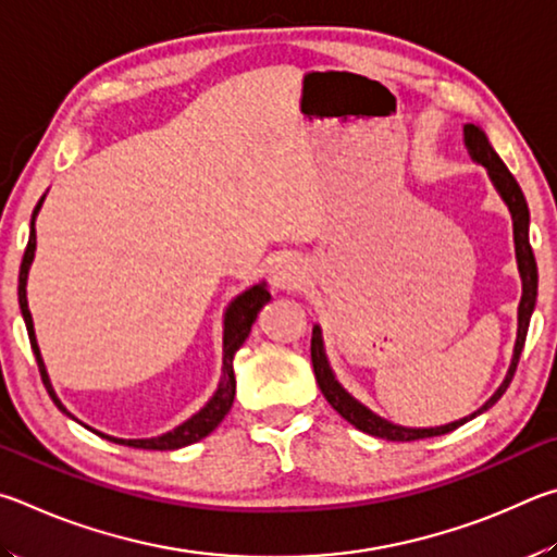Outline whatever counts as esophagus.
<instances>
[{
    "mask_svg": "<svg viewBox=\"0 0 557 557\" xmlns=\"http://www.w3.org/2000/svg\"><path fill=\"white\" fill-rule=\"evenodd\" d=\"M304 267H300L294 257H281L271 267V286L276 290H296L304 286Z\"/></svg>",
    "mask_w": 557,
    "mask_h": 557,
    "instance_id": "1",
    "label": "esophagus"
}]
</instances>
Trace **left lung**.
<instances>
[{
	"label": "left lung",
	"mask_w": 557,
	"mask_h": 557,
	"mask_svg": "<svg viewBox=\"0 0 557 557\" xmlns=\"http://www.w3.org/2000/svg\"><path fill=\"white\" fill-rule=\"evenodd\" d=\"M465 146L470 151L472 159L476 163H482L486 173H490V181L494 183L496 193L502 195V200L506 202V208L511 212L513 220V247H516V263H519V273H521V304H519V330H516V345H513V357L509 364V372H506L504 382L499 388L492 394L490 401H486L482 408H476L474 413L460 418V421H453L447 425H437V428H406V425H396L386 418L376 416L374 411H369L364 404H359L357 398L347 392V388L337 382L333 367L327 362L325 355V345H323V330L320 325L313 327V339H310V357H313V372L318 379V386L323 396L327 398V404L335 408V411L345 418L347 423H352L357 431L369 433L374 437H384V441H394V443H408V441H423V437H435V435H445L455 431V428L465 425L467 421H472L484 411L499 401L504 396L506 388H509L516 364H519L521 349L525 343V333H529V323L535 308V296H539V267H535V257L529 242V224H531V214H529V205H525L523 193L519 188V183L511 175V171L506 169V163L499 159V153L492 149L490 139L482 132V126L476 124H465Z\"/></svg>",
	"instance_id": "obj_1"
}]
</instances>
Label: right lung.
Wrapping results in <instances>:
<instances>
[{
  "label": "right lung",
  "instance_id": "right-lung-1",
  "mask_svg": "<svg viewBox=\"0 0 557 557\" xmlns=\"http://www.w3.org/2000/svg\"><path fill=\"white\" fill-rule=\"evenodd\" d=\"M44 198H46V195H44ZM44 198L38 200V205L34 208L32 232H28V244H26V251H24V259H22V269H18V308H22L24 323H26V330H28V339H32V349H34L36 362H38V372H41V379H44V384H46L48 396L53 398V404L61 408L65 416H71L73 421H77V418L71 411H67V408L61 404V398H58L55 392H53V384H51V379H48L44 357H41V349H38V343H36L34 318H32V310H28V300H26L28 269H32V261H34V253H36V214H38V210H41ZM269 300H271V294H269V288H267V281H261V284L247 288L237 298H232V304L227 306V310H224L222 376H220L218 392H214L210 401L205 404L198 413H193L188 421H183L181 425H175L173 431H169V433L156 435V437H139V441H124V437H112V435L97 433V431H92V428H90V431L97 433L100 437H107V441H110V443H120V445H129V447H144V450H178V447L193 445V443L202 441L205 435H210L214 428L222 423V418L227 416V411L232 408V401H234V388H237V382H234L232 359H234V355H237V349L244 345V339L249 337L253 320H257L259 310L267 306Z\"/></svg>",
  "mask_w": 557,
  "mask_h": 557
}]
</instances>
